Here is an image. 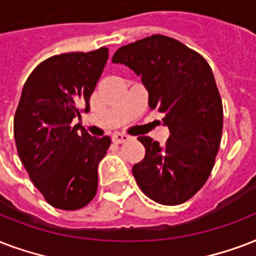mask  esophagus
Instances as JSON below:
<instances>
[{"instance_id":"34e87169","label":"esophagus","mask_w":256,"mask_h":256,"mask_svg":"<svg viewBox=\"0 0 256 256\" xmlns=\"http://www.w3.org/2000/svg\"><path fill=\"white\" fill-rule=\"evenodd\" d=\"M130 140V136L128 134H124V132H115L112 136V141L115 144H124V142H128Z\"/></svg>"}]
</instances>
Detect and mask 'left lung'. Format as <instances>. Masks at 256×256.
I'll list each match as a JSON object with an SVG mask.
<instances>
[{
  "mask_svg": "<svg viewBox=\"0 0 256 256\" xmlns=\"http://www.w3.org/2000/svg\"><path fill=\"white\" fill-rule=\"evenodd\" d=\"M112 63L141 76L150 110L165 114L164 124L170 132L164 146L150 136L138 138L146 154L132 166L136 184L160 204H182L208 180L222 141L223 104L210 64L196 50L162 34L120 46Z\"/></svg>",
  "mask_w": 256,
  "mask_h": 256,
  "instance_id": "obj_1",
  "label": "left lung"
}]
</instances>
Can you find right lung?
I'll use <instances>...</instances> for the list:
<instances>
[{
    "mask_svg": "<svg viewBox=\"0 0 256 256\" xmlns=\"http://www.w3.org/2000/svg\"><path fill=\"white\" fill-rule=\"evenodd\" d=\"M107 58L106 46L54 54L22 87L13 124L17 153L46 202L58 210H80L96 194L98 165L111 140L91 136L72 120L90 110Z\"/></svg>",
    "mask_w": 256,
    "mask_h": 256,
    "instance_id": "right-lung-1",
    "label": "right lung"
}]
</instances>
